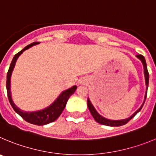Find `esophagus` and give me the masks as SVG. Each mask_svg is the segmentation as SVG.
<instances>
[{
  "instance_id": "34e87169",
  "label": "esophagus",
  "mask_w": 156,
  "mask_h": 156,
  "mask_svg": "<svg viewBox=\"0 0 156 156\" xmlns=\"http://www.w3.org/2000/svg\"><path fill=\"white\" fill-rule=\"evenodd\" d=\"M85 82H86V81H85V79H84V80H81V81H80V83H81V84H85Z\"/></svg>"
}]
</instances>
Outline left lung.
Wrapping results in <instances>:
<instances>
[{
	"label": "left lung",
	"instance_id": "1",
	"mask_svg": "<svg viewBox=\"0 0 156 156\" xmlns=\"http://www.w3.org/2000/svg\"><path fill=\"white\" fill-rule=\"evenodd\" d=\"M136 57L139 59L140 61H141V63H142L143 64V68H144V80H145V85H146V92H145V94H144V101H143V103L141 104V106H140L139 109H137V111L134 112L131 116H129L128 118L123 119V120H109V119H107L106 118V117H104V116H102V115H100L97 111H96V109H95L94 106L92 104V102H91L89 98H88V100H87V105H88V109H89L91 114H92V116H93V118L95 119V120L97 122V123H100V124H102V125L110 126V127H119V126L124 125V124H126L127 122L130 121V120H131V119H132L133 117H134V116L140 111V110H141V108H142L143 105H144V102H145V99H146L147 90H148V80H149V74H148V69H147L146 61H145L144 57H143L142 55H140V54L136 55Z\"/></svg>",
	"mask_w": 156,
	"mask_h": 156
}]
</instances>
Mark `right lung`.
Listing matches in <instances>:
<instances>
[{
    "instance_id": "right-lung-1",
    "label": "right lung",
    "mask_w": 156,
    "mask_h": 156,
    "mask_svg": "<svg viewBox=\"0 0 156 156\" xmlns=\"http://www.w3.org/2000/svg\"><path fill=\"white\" fill-rule=\"evenodd\" d=\"M40 43H33L31 44L28 45L27 47H26L23 50L19 52L18 54H15V57H13L11 65L8 69V74H7V82H6V88L7 92H8V97L9 99V102L12 105V108L14 109L15 112H16L19 116H21L26 121L29 122L33 124H36V125H45V124H48V123L54 122V120H57L58 118L61 113L63 112L64 109L65 108L67 102H68V99L70 98L71 95L75 92L77 89L76 85H74L71 88H68L67 90H64L59 95L58 97L54 100L53 103L47 107L44 108L40 110H37V111L33 112H26L24 111L20 108L15 105L13 99L12 97V92H11V77H12V71H13L14 68H15L16 61L19 56L23 53L25 50H28L33 46H35L36 44H39Z\"/></svg>"
}]
</instances>
